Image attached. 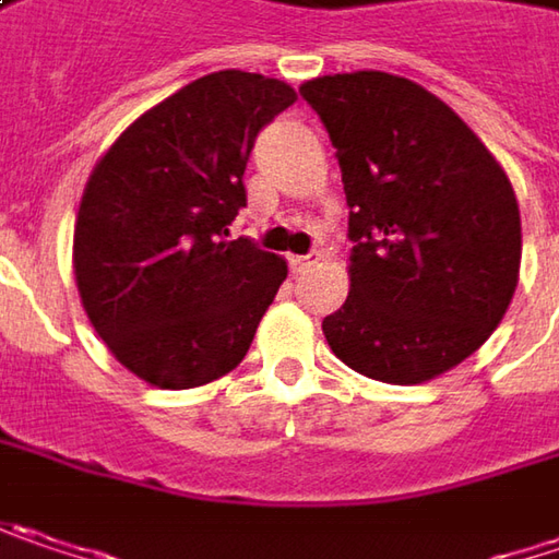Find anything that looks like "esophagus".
Instances as JSON below:
<instances>
[{
  "mask_svg": "<svg viewBox=\"0 0 559 559\" xmlns=\"http://www.w3.org/2000/svg\"><path fill=\"white\" fill-rule=\"evenodd\" d=\"M322 262V252H310V255H290V269L297 272V275H304V272H312L316 265Z\"/></svg>",
  "mask_w": 559,
  "mask_h": 559,
  "instance_id": "esophagus-1",
  "label": "esophagus"
}]
</instances>
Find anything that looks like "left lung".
Masks as SVG:
<instances>
[{"instance_id":"obj_1","label":"left lung","mask_w":559,"mask_h":559,"mask_svg":"<svg viewBox=\"0 0 559 559\" xmlns=\"http://www.w3.org/2000/svg\"><path fill=\"white\" fill-rule=\"evenodd\" d=\"M342 164L350 290L322 319L335 357L417 385L459 367L507 316L522 217L507 170L437 94L389 72L300 84Z\"/></svg>"}]
</instances>
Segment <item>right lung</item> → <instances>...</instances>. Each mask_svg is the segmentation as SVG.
Wrapping results in <instances>:
<instances>
[{"label": "right lung", "mask_w": 559, "mask_h": 559, "mask_svg": "<svg viewBox=\"0 0 559 559\" xmlns=\"http://www.w3.org/2000/svg\"><path fill=\"white\" fill-rule=\"evenodd\" d=\"M297 100L255 72H212L142 114L84 182L72 265L116 360L157 389H195L247 357L287 262L227 240L265 122Z\"/></svg>", "instance_id": "obj_1"}]
</instances>
